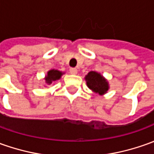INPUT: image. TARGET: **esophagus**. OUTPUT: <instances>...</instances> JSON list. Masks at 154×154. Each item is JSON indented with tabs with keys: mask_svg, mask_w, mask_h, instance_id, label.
<instances>
[{
	"mask_svg": "<svg viewBox=\"0 0 154 154\" xmlns=\"http://www.w3.org/2000/svg\"><path fill=\"white\" fill-rule=\"evenodd\" d=\"M69 72H70V73H71V74L75 75V74H77V68H70Z\"/></svg>",
	"mask_w": 154,
	"mask_h": 154,
	"instance_id": "1",
	"label": "esophagus"
}]
</instances>
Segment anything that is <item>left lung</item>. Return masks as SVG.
Here are the masks:
<instances>
[{"label": "left lung", "mask_w": 154, "mask_h": 154, "mask_svg": "<svg viewBox=\"0 0 154 154\" xmlns=\"http://www.w3.org/2000/svg\"><path fill=\"white\" fill-rule=\"evenodd\" d=\"M85 80L87 82V86L91 90L99 95L106 94L109 88L107 80L100 73L94 71L89 72L88 75H86Z\"/></svg>", "instance_id": "obj_1"}]
</instances>
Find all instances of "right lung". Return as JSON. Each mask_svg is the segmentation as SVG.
Here are the masks:
<instances>
[{
    "instance_id": "add662e5",
    "label": "right lung",
    "mask_w": 154,
    "mask_h": 154,
    "mask_svg": "<svg viewBox=\"0 0 154 154\" xmlns=\"http://www.w3.org/2000/svg\"><path fill=\"white\" fill-rule=\"evenodd\" d=\"M63 74V72H60L58 70H55V69L50 70V71L47 72V75L45 76V83L48 84V85H51L53 82L56 81V80H59Z\"/></svg>"
}]
</instances>
